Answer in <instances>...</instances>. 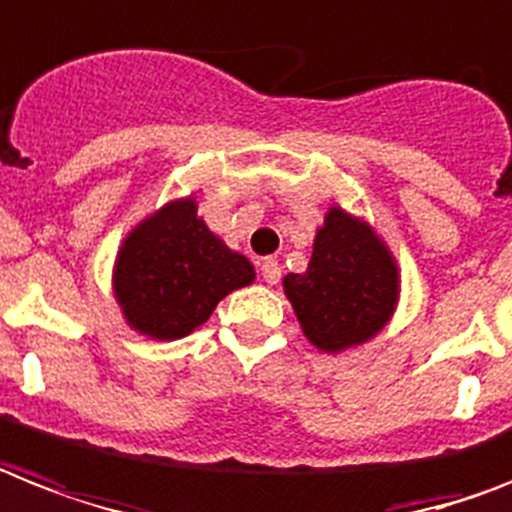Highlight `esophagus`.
<instances>
[{
	"mask_svg": "<svg viewBox=\"0 0 512 512\" xmlns=\"http://www.w3.org/2000/svg\"><path fill=\"white\" fill-rule=\"evenodd\" d=\"M260 276H263V281L265 284H278V278H281V265L276 263V260H263V263H260Z\"/></svg>",
	"mask_w": 512,
	"mask_h": 512,
	"instance_id": "obj_1",
	"label": "esophagus"
}]
</instances>
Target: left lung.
I'll return each instance as SVG.
<instances>
[{
	"label": "left lung",
	"instance_id": "8db88e82",
	"mask_svg": "<svg viewBox=\"0 0 512 512\" xmlns=\"http://www.w3.org/2000/svg\"><path fill=\"white\" fill-rule=\"evenodd\" d=\"M284 292L315 347L339 352L384 328L397 302V268L371 228L334 207L315 236L307 273Z\"/></svg>",
	"mask_w": 512,
	"mask_h": 512
}]
</instances>
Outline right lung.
Masks as SVG:
<instances>
[{
    "mask_svg": "<svg viewBox=\"0 0 512 512\" xmlns=\"http://www.w3.org/2000/svg\"><path fill=\"white\" fill-rule=\"evenodd\" d=\"M255 270L197 218L194 199L173 202L123 242L115 297L128 323L152 339H181L220 299L252 284Z\"/></svg>",
    "mask_w": 512,
    "mask_h": 512,
    "instance_id": "add662e5",
    "label": "right lung"
}]
</instances>
